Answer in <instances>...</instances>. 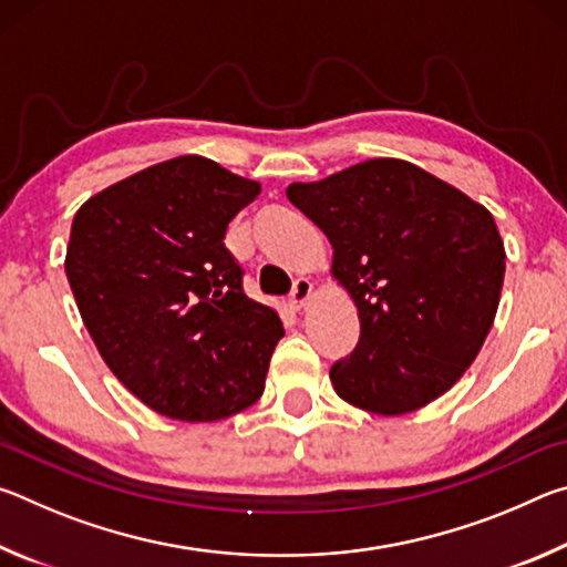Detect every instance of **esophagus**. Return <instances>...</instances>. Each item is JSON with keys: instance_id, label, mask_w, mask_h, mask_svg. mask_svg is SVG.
Instances as JSON below:
<instances>
[{"instance_id": "1", "label": "esophagus", "mask_w": 567, "mask_h": 567, "mask_svg": "<svg viewBox=\"0 0 567 567\" xmlns=\"http://www.w3.org/2000/svg\"><path fill=\"white\" fill-rule=\"evenodd\" d=\"M310 295H312V282L307 280V277H297L290 292V302L300 310V307H305L307 300H310Z\"/></svg>"}]
</instances>
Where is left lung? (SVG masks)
Instances as JSON below:
<instances>
[{"label":"left lung","instance_id":"left-lung-1","mask_svg":"<svg viewBox=\"0 0 567 567\" xmlns=\"http://www.w3.org/2000/svg\"><path fill=\"white\" fill-rule=\"evenodd\" d=\"M334 249L332 275L360 312V342L330 368L334 392L375 415L443 395L493 328L505 247L493 215L402 159H368L287 187Z\"/></svg>","mask_w":567,"mask_h":567}]
</instances>
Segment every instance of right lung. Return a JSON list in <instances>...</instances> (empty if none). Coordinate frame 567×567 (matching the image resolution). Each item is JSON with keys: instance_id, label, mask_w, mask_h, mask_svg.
<instances>
[{"instance_id": "1", "label": "right lung", "mask_w": 567, "mask_h": 567, "mask_svg": "<svg viewBox=\"0 0 567 567\" xmlns=\"http://www.w3.org/2000/svg\"><path fill=\"white\" fill-rule=\"evenodd\" d=\"M260 185L185 155L94 195L74 215L66 280L107 368L159 415L213 422L260 400L277 312L249 300L225 247Z\"/></svg>"}]
</instances>
